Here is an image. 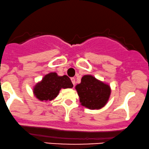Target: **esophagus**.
<instances>
[{
  "label": "esophagus",
  "instance_id": "34e87169",
  "mask_svg": "<svg viewBox=\"0 0 149 149\" xmlns=\"http://www.w3.org/2000/svg\"><path fill=\"white\" fill-rule=\"evenodd\" d=\"M71 81H72V84H73V85H75V79L74 78V77H72V78H71Z\"/></svg>",
  "mask_w": 149,
  "mask_h": 149
}]
</instances>
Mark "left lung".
Here are the masks:
<instances>
[{
  "instance_id": "1",
  "label": "left lung",
  "mask_w": 149,
  "mask_h": 149,
  "mask_svg": "<svg viewBox=\"0 0 149 149\" xmlns=\"http://www.w3.org/2000/svg\"><path fill=\"white\" fill-rule=\"evenodd\" d=\"M81 104L91 110H98L107 104L111 93L109 85L92 75H84L75 86Z\"/></svg>"
}]
</instances>
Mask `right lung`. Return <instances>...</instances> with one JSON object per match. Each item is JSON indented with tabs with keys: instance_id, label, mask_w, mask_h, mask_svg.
<instances>
[{
	"instance_id": "right-lung-1",
	"label": "right lung",
	"mask_w": 149,
	"mask_h": 149,
	"mask_svg": "<svg viewBox=\"0 0 149 149\" xmlns=\"http://www.w3.org/2000/svg\"><path fill=\"white\" fill-rule=\"evenodd\" d=\"M72 87L73 84L67 75L58 76L56 72H50L34 86L33 93L38 100L49 102L57 97L61 88Z\"/></svg>"
}]
</instances>
